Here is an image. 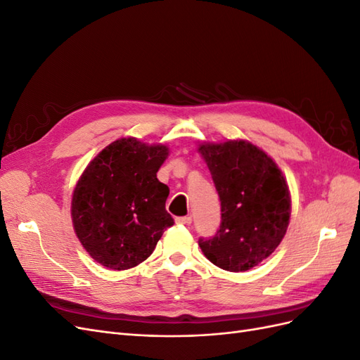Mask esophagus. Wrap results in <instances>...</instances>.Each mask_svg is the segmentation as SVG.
Wrapping results in <instances>:
<instances>
[{"instance_id":"1","label":"esophagus","mask_w":360,"mask_h":360,"mask_svg":"<svg viewBox=\"0 0 360 360\" xmlns=\"http://www.w3.org/2000/svg\"><path fill=\"white\" fill-rule=\"evenodd\" d=\"M176 222L180 225H191L192 217L191 216H180V217H176Z\"/></svg>"}]
</instances>
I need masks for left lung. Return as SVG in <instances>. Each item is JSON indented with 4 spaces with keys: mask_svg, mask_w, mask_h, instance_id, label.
Wrapping results in <instances>:
<instances>
[{
    "mask_svg": "<svg viewBox=\"0 0 360 360\" xmlns=\"http://www.w3.org/2000/svg\"><path fill=\"white\" fill-rule=\"evenodd\" d=\"M198 151L210 169L222 212L219 230L212 238H200V248L214 266L246 271L271 255L287 233V181L274 159L249 141L204 143Z\"/></svg>",
    "mask_w": 360,
    "mask_h": 360,
    "instance_id": "left-lung-1",
    "label": "left lung"
}]
</instances>
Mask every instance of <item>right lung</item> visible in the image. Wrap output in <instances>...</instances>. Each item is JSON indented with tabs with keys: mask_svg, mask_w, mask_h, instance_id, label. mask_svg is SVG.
<instances>
[{
	"mask_svg": "<svg viewBox=\"0 0 360 360\" xmlns=\"http://www.w3.org/2000/svg\"><path fill=\"white\" fill-rule=\"evenodd\" d=\"M167 158V146L122 138L82 172L72 197V221L99 264L112 270L138 266L174 224L165 209L169 189L156 176Z\"/></svg>",
	"mask_w": 360,
	"mask_h": 360,
	"instance_id": "obj_1",
	"label": "right lung"
}]
</instances>
